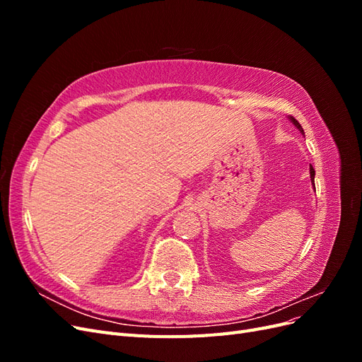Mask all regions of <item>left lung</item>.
Segmentation results:
<instances>
[{"label":"left lung","instance_id":"obj_1","mask_svg":"<svg viewBox=\"0 0 362 362\" xmlns=\"http://www.w3.org/2000/svg\"><path fill=\"white\" fill-rule=\"evenodd\" d=\"M288 119L291 120V122H293V125L296 127V128H298L299 131H300V133L305 136V133H303V128L300 127V124L298 122V120H296L293 116H288ZM310 175H311V182H313V185H314V177H315V170L313 169V166H311V164H310Z\"/></svg>","mask_w":362,"mask_h":362}]
</instances>
